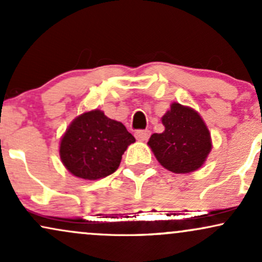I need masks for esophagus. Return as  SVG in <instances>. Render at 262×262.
<instances>
[{"label":"esophagus","instance_id":"34e87169","mask_svg":"<svg viewBox=\"0 0 262 262\" xmlns=\"http://www.w3.org/2000/svg\"><path fill=\"white\" fill-rule=\"evenodd\" d=\"M135 136L138 141H147L150 136V131L149 130H137L135 132Z\"/></svg>","mask_w":262,"mask_h":262}]
</instances>
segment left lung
Wrapping results in <instances>:
<instances>
[{
	"label": "left lung",
	"mask_w": 262,
	"mask_h": 262,
	"mask_svg": "<svg viewBox=\"0 0 262 262\" xmlns=\"http://www.w3.org/2000/svg\"><path fill=\"white\" fill-rule=\"evenodd\" d=\"M161 121L165 131L153 134L148 141L158 161L175 173L198 170L211 150L209 130L200 115L188 106L172 103Z\"/></svg>",
	"instance_id": "left-lung-1"
}]
</instances>
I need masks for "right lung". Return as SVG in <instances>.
<instances>
[{"label": "right lung", "instance_id": "obj_1", "mask_svg": "<svg viewBox=\"0 0 262 262\" xmlns=\"http://www.w3.org/2000/svg\"><path fill=\"white\" fill-rule=\"evenodd\" d=\"M135 141L121 122L96 109L70 124L60 141V159L74 176L98 180L115 172L126 148Z\"/></svg>", "mask_w": 262, "mask_h": 262}]
</instances>
